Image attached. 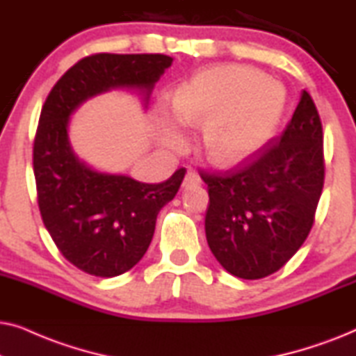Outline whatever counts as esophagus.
Returning <instances> with one entry per match:
<instances>
[{
	"mask_svg": "<svg viewBox=\"0 0 356 356\" xmlns=\"http://www.w3.org/2000/svg\"><path fill=\"white\" fill-rule=\"evenodd\" d=\"M201 184V178H199V175L196 172H193V170H189L186 173V177L183 179V188L184 189H191V188H196Z\"/></svg>",
	"mask_w": 356,
	"mask_h": 356,
	"instance_id": "esophagus-1",
	"label": "esophagus"
}]
</instances>
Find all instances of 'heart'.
<instances>
[{
	"label": "heart",
	"instance_id": "heart-1",
	"mask_svg": "<svg viewBox=\"0 0 356 356\" xmlns=\"http://www.w3.org/2000/svg\"><path fill=\"white\" fill-rule=\"evenodd\" d=\"M285 110L279 82L248 66H217L184 84L175 97V113L183 124L204 126L202 145L212 162L240 163L264 147L275 134ZM168 140H181L178 126Z\"/></svg>",
	"mask_w": 356,
	"mask_h": 356
}]
</instances>
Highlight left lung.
<instances>
[{
	"mask_svg": "<svg viewBox=\"0 0 356 356\" xmlns=\"http://www.w3.org/2000/svg\"><path fill=\"white\" fill-rule=\"evenodd\" d=\"M324 170L323 124L303 90L279 138L225 173L199 172L207 243L223 269L257 280L284 267L313 228Z\"/></svg>",
	"mask_w": 356,
	"mask_h": 356,
	"instance_id": "8db88e82",
	"label": "left lung"
}]
</instances>
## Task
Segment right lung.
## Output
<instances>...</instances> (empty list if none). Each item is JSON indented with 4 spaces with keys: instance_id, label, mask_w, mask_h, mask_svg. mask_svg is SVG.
Segmentation results:
<instances>
[{
    "instance_id": "add662e5",
    "label": "right lung",
    "mask_w": 356,
    "mask_h": 356,
    "mask_svg": "<svg viewBox=\"0 0 356 356\" xmlns=\"http://www.w3.org/2000/svg\"><path fill=\"white\" fill-rule=\"evenodd\" d=\"M172 61L159 53L86 56L61 76L42 106L33 139L38 209L61 254L86 274L116 277L143 259L160 209L177 196L186 170L159 184L95 172L72 152L70 115L116 87H138L149 95Z\"/></svg>"
}]
</instances>
